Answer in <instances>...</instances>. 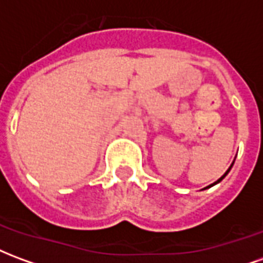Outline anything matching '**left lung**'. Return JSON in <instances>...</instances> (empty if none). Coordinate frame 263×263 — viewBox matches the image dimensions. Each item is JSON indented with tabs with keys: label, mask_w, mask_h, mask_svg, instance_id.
I'll list each match as a JSON object with an SVG mask.
<instances>
[{
	"label": "left lung",
	"mask_w": 263,
	"mask_h": 263,
	"mask_svg": "<svg viewBox=\"0 0 263 263\" xmlns=\"http://www.w3.org/2000/svg\"><path fill=\"white\" fill-rule=\"evenodd\" d=\"M234 162H235V160H234ZM234 162H232V165H234ZM232 165H231V166H230V167H228V171H227V172H226V173H224V175H222V176H221V177H220V179H218V180H217V182H215V183H213V184H210L209 187H211V186H214V184H217V183H220V182H221V180H222V179H224V177H226V176H227V175H228V172L231 171V167H232Z\"/></svg>",
	"instance_id": "1"
}]
</instances>
